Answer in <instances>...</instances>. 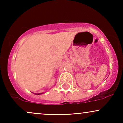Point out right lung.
I'll return each instance as SVG.
<instances>
[{"label":"right lung","mask_w":123,"mask_h":123,"mask_svg":"<svg viewBox=\"0 0 123 123\" xmlns=\"http://www.w3.org/2000/svg\"><path fill=\"white\" fill-rule=\"evenodd\" d=\"M35 94H36V95H39V94H42V93H39V94H36V93H35Z\"/></svg>","instance_id":"obj_1"}]
</instances>
